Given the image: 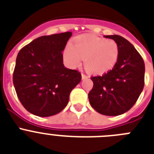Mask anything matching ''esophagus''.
Returning <instances> with one entry per match:
<instances>
[{
	"label": "esophagus",
	"mask_w": 154,
	"mask_h": 154,
	"mask_svg": "<svg viewBox=\"0 0 154 154\" xmlns=\"http://www.w3.org/2000/svg\"><path fill=\"white\" fill-rule=\"evenodd\" d=\"M81 76H82V79H83V80H85V79H87V77H88V76L86 75V74H81Z\"/></svg>",
	"instance_id": "obj_1"
}]
</instances>
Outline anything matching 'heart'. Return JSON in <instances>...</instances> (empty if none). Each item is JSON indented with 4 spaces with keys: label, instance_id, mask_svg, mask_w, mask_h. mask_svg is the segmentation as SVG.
I'll return each instance as SVG.
<instances>
[{
    "label": "heart",
    "instance_id": "b5f03b06",
    "mask_svg": "<svg viewBox=\"0 0 154 154\" xmlns=\"http://www.w3.org/2000/svg\"><path fill=\"white\" fill-rule=\"evenodd\" d=\"M65 60L71 67H77L84 59L86 70L91 74H102L115 66L119 56L118 44L113 40L95 36H79L66 48Z\"/></svg>",
    "mask_w": 154,
    "mask_h": 154
}]
</instances>
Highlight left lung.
<instances>
[{
    "instance_id": "obj_1",
    "label": "left lung",
    "mask_w": 154,
    "mask_h": 154,
    "mask_svg": "<svg viewBox=\"0 0 154 154\" xmlns=\"http://www.w3.org/2000/svg\"><path fill=\"white\" fill-rule=\"evenodd\" d=\"M118 44L119 56L112 70L91 77L94 87L88 94L90 103L98 113L118 116L128 111L144 87L145 65L131 43L119 35H106Z\"/></svg>"
}]
</instances>
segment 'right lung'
<instances>
[{"label":"right lung","mask_w":154,"mask_h":154,"mask_svg":"<svg viewBox=\"0 0 154 154\" xmlns=\"http://www.w3.org/2000/svg\"><path fill=\"white\" fill-rule=\"evenodd\" d=\"M71 35L65 32L37 37L17 56L14 85L20 103L32 114L44 117L60 113L81 80L78 70L63 63L62 51Z\"/></svg>","instance_id":"right-lung-1"}]
</instances>
